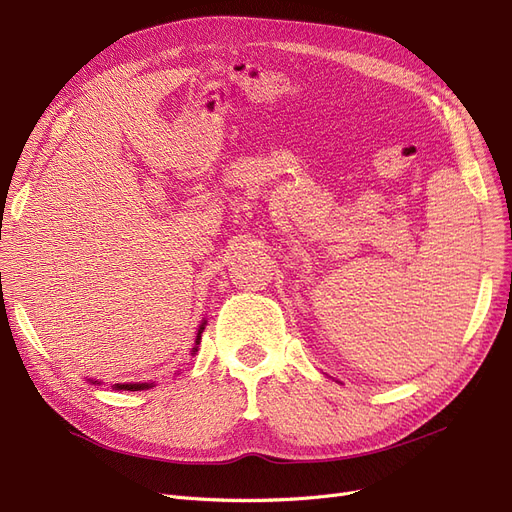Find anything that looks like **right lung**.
<instances>
[{
  "mask_svg": "<svg viewBox=\"0 0 512 512\" xmlns=\"http://www.w3.org/2000/svg\"><path fill=\"white\" fill-rule=\"evenodd\" d=\"M202 329H204V325H202L200 331H198V342H200ZM198 342H196V346H198ZM194 352H196V348H194ZM113 388H116V390H130V392H135V390H145V388H151V386H149V384H116Z\"/></svg>",
  "mask_w": 512,
  "mask_h": 512,
  "instance_id": "right-lung-1",
  "label": "right lung"
}]
</instances>
